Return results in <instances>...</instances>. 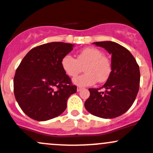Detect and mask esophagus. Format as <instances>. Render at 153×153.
<instances>
[{
    "label": "esophagus",
    "mask_w": 153,
    "mask_h": 153,
    "mask_svg": "<svg viewBox=\"0 0 153 153\" xmlns=\"http://www.w3.org/2000/svg\"><path fill=\"white\" fill-rule=\"evenodd\" d=\"M83 89H84V88L81 87V86H78V88H77V91H78V92H80V91L82 90Z\"/></svg>",
    "instance_id": "obj_1"
}]
</instances>
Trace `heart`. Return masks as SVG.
<instances>
[{
    "label": "heart",
    "mask_w": 153,
    "mask_h": 153,
    "mask_svg": "<svg viewBox=\"0 0 153 153\" xmlns=\"http://www.w3.org/2000/svg\"><path fill=\"white\" fill-rule=\"evenodd\" d=\"M63 70L69 77H75L81 72H85L75 77L72 81L78 86H91L97 81L104 82L112 72V62L102 51L97 48L88 47L82 49L77 55L76 59L69 55L61 60Z\"/></svg>",
    "instance_id": "b5f03b06"
}]
</instances>
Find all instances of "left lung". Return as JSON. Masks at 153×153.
<instances>
[{"instance_id":"obj_1","label":"left lung","mask_w":153,"mask_h":153,"mask_svg":"<svg viewBox=\"0 0 153 153\" xmlns=\"http://www.w3.org/2000/svg\"><path fill=\"white\" fill-rule=\"evenodd\" d=\"M112 55V72L102 87L89 89L84 103L86 110L102 118H114L125 113L135 101L140 85L139 66L129 50L112 41L94 42ZM104 88L105 91L100 89Z\"/></svg>"}]
</instances>
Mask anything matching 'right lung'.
<instances>
[{"label": "right lung", "instance_id": "1", "mask_svg": "<svg viewBox=\"0 0 153 153\" xmlns=\"http://www.w3.org/2000/svg\"><path fill=\"white\" fill-rule=\"evenodd\" d=\"M74 45L52 42L33 48L25 55L14 77V94L29 118L47 121L61 115L77 86L61 67V60Z\"/></svg>", "mask_w": 153, "mask_h": 153}]
</instances>
